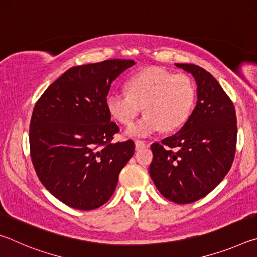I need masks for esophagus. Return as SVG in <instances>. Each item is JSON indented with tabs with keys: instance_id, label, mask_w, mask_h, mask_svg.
Here are the masks:
<instances>
[{
	"instance_id": "obj_1",
	"label": "esophagus",
	"mask_w": 257,
	"mask_h": 257,
	"mask_svg": "<svg viewBox=\"0 0 257 257\" xmlns=\"http://www.w3.org/2000/svg\"><path fill=\"white\" fill-rule=\"evenodd\" d=\"M135 146H136V150H141V149H145V147L147 146V144H146L144 141L137 139V141H135Z\"/></svg>"
}]
</instances>
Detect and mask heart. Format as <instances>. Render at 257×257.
<instances>
[{
	"mask_svg": "<svg viewBox=\"0 0 257 257\" xmlns=\"http://www.w3.org/2000/svg\"><path fill=\"white\" fill-rule=\"evenodd\" d=\"M127 90L107 97L111 114L123 125H132L144 107L146 112L128 134L145 137L161 129L171 132L188 120L196 98V87L185 73L175 75L161 67H150L128 80Z\"/></svg>",
	"mask_w": 257,
	"mask_h": 257,
	"instance_id": "b5f03b06",
	"label": "heart"
}]
</instances>
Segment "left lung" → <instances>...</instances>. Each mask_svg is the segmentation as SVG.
Here are the masks:
<instances>
[{"label":"left lung","instance_id":"1","mask_svg":"<svg viewBox=\"0 0 257 257\" xmlns=\"http://www.w3.org/2000/svg\"><path fill=\"white\" fill-rule=\"evenodd\" d=\"M197 82V104L179 132L151 145L150 175L163 196L177 204L205 197L231 168L237 146L233 103L210 72L176 63Z\"/></svg>","mask_w":257,"mask_h":257}]
</instances>
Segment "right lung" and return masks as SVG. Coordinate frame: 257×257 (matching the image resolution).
<instances>
[{
    "mask_svg": "<svg viewBox=\"0 0 257 257\" xmlns=\"http://www.w3.org/2000/svg\"><path fill=\"white\" fill-rule=\"evenodd\" d=\"M134 60H105L72 67L38 98L29 127L30 158L38 179L66 205L95 210L114 193L132 158V139L113 143L107 94Z\"/></svg>",
    "mask_w": 257,
    "mask_h": 257,
    "instance_id": "right-lung-1",
    "label": "right lung"
}]
</instances>
